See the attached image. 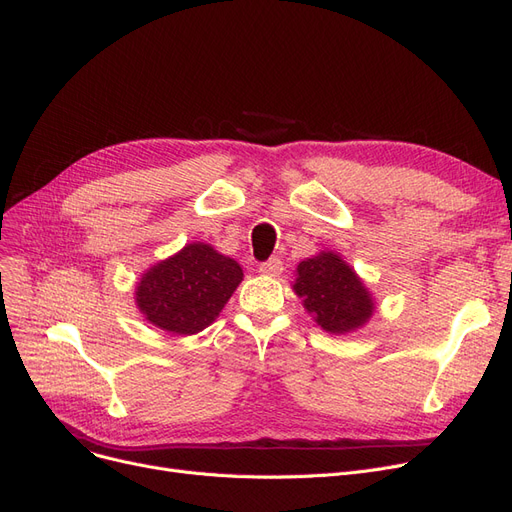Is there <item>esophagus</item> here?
I'll list each match as a JSON object with an SVG mask.
<instances>
[{"label": "esophagus", "instance_id": "34e87169", "mask_svg": "<svg viewBox=\"0 0 512 512\" xmlns=\"http://www.w3.org/2000/svg\"><path fill=\"white\" fill-rule=\"evenodd\" d=\"M282 261L278 259V257H272V259H268V261H263L261 266H259V272L261 274H266V276H278L280 272H282Z\"/></svg>", "mask_w": 512, "mask_h": 512}]
</instances>
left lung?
Segmentation results:
<instances>
[{
    "label": "left lung",
    "instance_id": "left-lung-1",
    "mask_svg": "<svg viewBox=\"0 0 512 512\" xmlns=\"http://www.w3.org/2000/svg\"><path fill=\"white\" fill-rule=\"evenodd\" d=\"M293 291L304 301L316 325L335 335L361 329L375 310L363 280L333 251L301 261Z\"/></svg>",
    "mask_w": 512,
    "mask_h": 512
}]
</instances>
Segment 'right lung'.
Here are the masks:
<instances>
[{"label":"right lung","instance_id":"add662e5","mask_svg":"<svg viewBox=\"0 0 512 512\" xmlns=\"http://www.w3.org/2000/svg\"><path fill=\"white\" fill-rule=\"evenodd\" d=\"M242 282V268L211 244L192 242L139 280L135 301L147 323L173 335H194L219 316Z\"/></svg>","mask_w":512,"mask_h":512}]
</instances>
